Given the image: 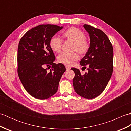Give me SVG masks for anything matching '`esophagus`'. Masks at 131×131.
<instances>
[{
  "label": "esophagus",
  "instance_id": "34e87169",
  "mask_svg": "<svg viewBox=\"0 0 131 131\" xmlns=\"http://www.w3.org/2000/svg\"><path fill=\"white\" fill-rule=\"evenodd\" d=\"M65 67H66V70H70V69H71V68L70 67V66H66Z\"/></svg>",
  "mask_w": 131,
  "mask_h": 131
}]
</instances>
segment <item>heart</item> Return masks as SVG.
<instances>
[{"instance_id":"obj_1","label":"heart","mask_w":131,"mask_h":131,"mask_svg":"<svg viewBox=\"0 0 131 131\" xmlns=\"http://www.w3.org/2000/svg\"><path fill=\"white\" fill-rule=\"evenodd\" d=\"M63 37L66 40L74 42L72 47V51H77L81 56L85 54L90 49V43L85 39L86 35L82 30L75 27H71L66 30L62 33ZM49 46L51 49L54 52L59 53L62 50V40L58 37H52L49 41ZM79 56L75 52L71 53H62L58 56L57 61L63 65L70 66L77 61Z\"/></svg>"}]
</instances>
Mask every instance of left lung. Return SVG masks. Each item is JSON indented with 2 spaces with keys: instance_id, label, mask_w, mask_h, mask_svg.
I'll use <instances>...</instances> for the list:
<instances>
[{
  "instance_id": "left-lung-1",
  "label": "left lung",
  "mask_w": 131,
  "mask_h": 131,
  "mask_svg": "<svg viewBox=\"0 0 131 131\" xmlns=\"http://www.w3.org/2000/svg\"><path fill=\"white\" fill-rule=\"evenodd\" d=\"M90 35V47L80 65L87 73L81 74L79 69L72 68L75 73L74 90L77 94L91 99L99 96L106 87L113 70V48L107 36L101 30L89 25H83Z\"/></svg>"
}]
</instances>
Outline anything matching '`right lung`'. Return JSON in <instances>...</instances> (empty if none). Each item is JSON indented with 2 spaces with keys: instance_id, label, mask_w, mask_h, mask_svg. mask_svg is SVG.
<instances>
[{
  "instance_id": "obj_1",
  "label": "right lung",
  "mask_w": 131,
  "mask_h": 131,
  "mask_svg": "<svg viewBox=\"0 0 131 131\" xmlns=\"http://www.w3.org/2000/svg\"><path fill=\"white\" fill-rule=\"evenodd\" d=\"M62 28L40 25L29 30L19 40L18 75L26 91L36 99H47L54 95L66 71L63 64L54 63L55 56L49 46L52 37ZM47 67L51 69L49 71Z\"/></svg>"
}]
</instances>
